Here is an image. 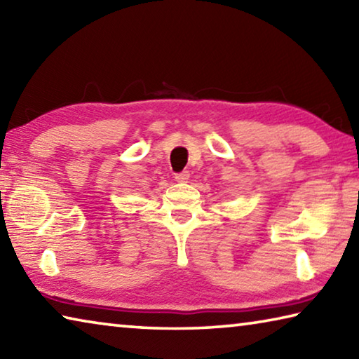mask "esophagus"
<instances>
[{
  "label": "esophagus",
  "instance_id": "esophagus-1",
  "mask_svg": "<svg viewBox=\"0 0 359 359\" xmlns=\"http://www.w3.org/2000/svg\"><path fill=\"white\" fill-rule=\"evenodd\" d=\"M188 179H190V172H188V171H182L179 174H175V180L180 182V184H182V182H187Z\"/></svg>",
  "mask_w": 359,
  "mask_h": 359
}]
</instances>
